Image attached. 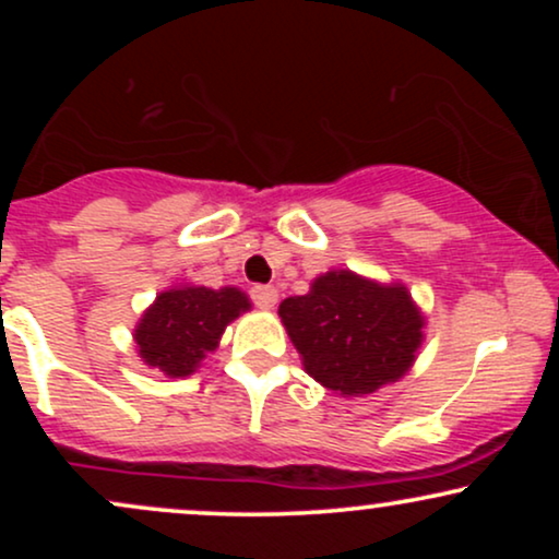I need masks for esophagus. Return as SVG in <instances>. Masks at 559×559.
<instances>
[{"mask_svg": "<svg viewBox=\"0 0 559 559\" xmlns=\"http://www.w3.org/2000/svg\"><path fill=\"white\" fill-rule=\"evenodd\" d=\"M252 301L260 310H273L275 301H278V288L275 286H254L252 288Z\"/></svg>", "mask_w": 559, "mask_h": 559, "instance_id": "esophagus-1", "label": "esophagus"}]
</instances>
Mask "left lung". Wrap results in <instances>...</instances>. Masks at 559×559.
Listing matches in <instances>:
<instances>
[{"instance_id": "1", "label": "left lung", "mask_w": 559, "mask_h": 559, "mask_svg": "<svg viewBox=\"0 0 559 559\" xmlns=\"http://www.w3.org/2000/svg\"><path fill=\"white\" fill-rule=\"evenodd\" d=\"M305 370L342 396L373 394L413 368L426 318L407 286L329 271L278 307Z\"/></svg>"}]
</instances>
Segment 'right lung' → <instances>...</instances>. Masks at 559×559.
<instances>
[{"label":"right lung","mask_w":559,"mask_h":559,"mask_svg":"<svg viewBox=\"0 0 559 559\" xmlns=\"http://www.w3.org/2000/svg\"><path fill=\"white\" fill-rule=\"evenodd\" d=\"M252 307L236 286H173L157 294L133 331L139 357L168 378H186L215 352L230 320Z\"/></svg>","instance_id":"obj_1"}]
</instances>
